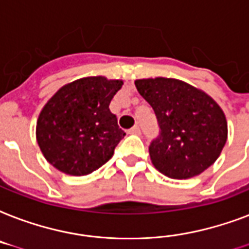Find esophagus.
<instances>
[{
    "mask_svg": "<svg viewBox=\"0 0 249 249\" xmlns=\"http://www.w3.org/2000/svg\"><path fill=\"white\" fill-rule=\"evenodd\" d=\"M128 134H132V135H140L142 134V130H140V127L136 124V126H134L131 130H128Z\"/></svg>",
    "mask_w": 249,
    "mask_h": 249,
    "instance_id": "esophagus-1",
    "label": "esophagus"
}]
</instances>
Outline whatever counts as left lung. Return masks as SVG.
<instances>
[{"mask_svg":"<svg viewBox=\"0 0 249 249\" xmlns=\"http://www.w3.org/2000/svg\"><path fill=\"white\" fill-rule=\"evenodd\" d=\"M135 86L159 123V136L149 144L157 170L187 179L214 163L226 144L227 122L213 98L177 79H140Z\"/></svg>","mask_w":249,"mask_h":249,"instance_id":"1","label":"left lung"}]
</instances>
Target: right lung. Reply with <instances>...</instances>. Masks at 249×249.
I'll list each match as a JSON object with an SVG mask.
<instances>
[{
	"mask_svg": "<svg viewBox=\"0 0 249 249\" xmlns=\"http://www.w3.org/2000/svg\"><path fill=\"white\" fill-rule=\"evenodd\" d=\"M122 80L83 78L62 87L38 115L36 138L48 162L62 173L87 175L111 159L124 138L109 105Z\"/></svg>",
	"mask_w": 249,
	"mask_h": 249,
	"instance_id": "1",
	"label": "right lung"
}]
</instances>
